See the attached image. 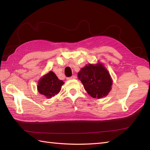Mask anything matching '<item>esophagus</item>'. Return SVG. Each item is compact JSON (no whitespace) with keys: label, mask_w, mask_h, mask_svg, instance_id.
I'll use <instances>...</instances> for the list:
<instances>
[{"label":"esophagus","mask_w":150,"mask_h":150,"mask_svg":"<svg viewBox=\"0 0 150 150\" xmlns=\"http://www.w3.org/2000/svg\"><path fill=\"white\" fill-rule=\"evenodd\" d=\"M75 78H76L75 76H71V77H70V78H67V80H74V79H75Z\"/></svg>","instance_id":"34e87169"}]
</instances>
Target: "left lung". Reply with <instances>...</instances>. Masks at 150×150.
Segmentation results:
<instances>
[{
    "instance_id": "1",
    "label": "left lung",
    "mask_w": 150,
    "mask_h": 150,
    "mask_svg": "<svg viewBox=\"0 0 150 150\" xmlns=\"http://www.w3.org/2000/svg\"><path fill=\"white\" fill-rule=\"evenodd\" d=\"M87 93L95 98L106 97L112 89V79L104 64H88L81 68L78 74Z\"/></svg>"
}]
</instances>
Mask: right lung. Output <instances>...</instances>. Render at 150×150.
Here are the masks:
<instances>
[{"label":"right lung","instance_id":"obj_1","mask_svg":"<svg viewBox=\"0 0 150 150\" xmlns=\"http://www.w3.org/2000/svg\"><path fill=\"white\" fill-rule=\"evenodd\" d=\"M64 82L60 80L52 70L44 75L39 80L37 85V90L41 95L47 98H51L60 92Z\"/></svg>","mask_w":150,"mask_h":150}]
</instances>
